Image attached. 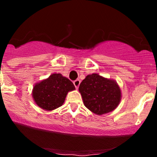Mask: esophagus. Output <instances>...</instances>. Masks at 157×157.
Masks as SVG:
<instances>
[{"instance_id": "obj_1", "label": "esophagus", "mask_w": 157, "mask_h": 157, "mask_svg": "<svg viewBox=\"0 0 157 157\" xmlns=\"http://www.w3.org/2000/svg\"><path fill=\"white\" fill-rule=\"evenodd\" d=\"M73 83H74V85H75V88L77 89H78L79 86H80V80H76L74 81Z\"/></svg>"}]
</instances>
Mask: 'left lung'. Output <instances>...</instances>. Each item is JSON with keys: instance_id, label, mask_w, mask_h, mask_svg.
<instances>
[{"instance_id": "obj_1", "label": "left lung", "mask_w": 157, "mask_h": 157, "mask_svg": "<svg viewBox=\"0 0 157 157\" xmlns=\"http://www.w3.org/2000/svg\"><path fill=\"white\" fill-rule=\"evenodd\" d=\"M79 91L85 106L97 115L113 111L122 98L121 89L116 81L96 73L86 77Z\"/></svg>"}]
</instances>
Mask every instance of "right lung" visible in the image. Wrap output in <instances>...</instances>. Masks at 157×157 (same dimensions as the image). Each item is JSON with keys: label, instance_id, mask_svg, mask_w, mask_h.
Wrapping results in <instances>:
<instances>
[{"label": "right lung", "instance_id": "right-lung-1", "mask_svg": "<svg viewBox=\"0 0 157 157\" xmlns=\"http://www.w3.org/2000/svg\"><path fill=\"white\" fill-rule=\"evenodd\" d=\"M75 90L73 82L61 74H52L34 86L32 98L37 106L51 111L60 107L67 94Z\"/></svg>", "mask_w": 157, "mask_h": 157}]
</instances>
